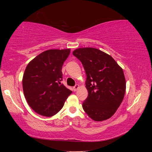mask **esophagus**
<instances>
[{"instance_id": "obj_1", "label": "esophagus", "mask_w": 152, "mask_h": 152, "mask_svg": "<svg viewBox=\"0 0 152 152\" xmlns=\"http://www.w3.org/2000/svg\"><path fill=\"white\" fill-rule=\"evenodd\" d=\"M78 88H79V85H78V84H76V85L73 87L74 91H76L77 89H78Z\"/></svg>"}]
</instances>
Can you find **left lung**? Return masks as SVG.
<instances>
[{"mask_svg":"<svg viewBox=\"0 0 152 152\" xmlns=\"http://www.w3.org/2000/svg\"><path fill=\"white\" fill-rule=\"evenodd\" d=\"M73 55L81 61L86 74L88 97L82 108L96 121L111 117L123 100L126 82L123 69L111 56L93 48H78Z\"/></svg>","mask_w":152,"mask_h":152,"instance_id":"left-lung-1","label":"left lung"}]
</instances>
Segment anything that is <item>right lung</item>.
<instances>
[{
  "instance_id": "obj_1",
  "label": "right lung",
  "mask_w": 152,
  "mask_h": 152,
  "mask_svg": "<svg viewBox=\"0 0 152 152\" xmlns=\"http://www.w3.org/2000/svg\"><path fill=\"white\" fill-rule=\"evenodd\" d=\"M70 53V49L45 51L26 67L23 77L25 97L30 107L42 116L58 113L72 92L61 83L63 64Z\"/></svg>"
}]
</instances>
